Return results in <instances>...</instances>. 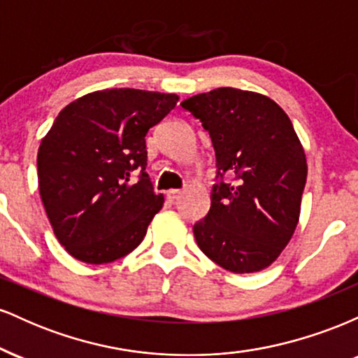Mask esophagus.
I'll return each instance as SVG.
<instances>
[{"instance_id": "obj_1", "label": "esophagus", "mask_w": 358, "mask_h": 358, "mask_svg": "<svg viewBox=\"0 0 358 358\" xmlns=\"http://www.w3.org/2000/svg\"><path fill=\"white\" fill-rule=\"evenodd\" d=\"M180 195H182V192L180 190H168L166 192V199L170 200V202H176V200L180 199Z\"/></svg>"}]
</instances>
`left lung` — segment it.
<instances>
[{
    "label": "left lung",
    "mask_w": 358,
    "mask_h": 358,
    "mask_svg": "<svg viewBox=\"0 0 358 358\" xmlns=\"http://www.w3.org/2000/svg\"><path fill=\"white\" fill-rule=\"evenodd\" d=\"M215 151L210 210L193 225L196 244L220 268L257 273L293 237L306 183V156L287 114L249 90L220 87L182 102Z\"/></svg>",
    "instance_id": "1"
}]
</instances>
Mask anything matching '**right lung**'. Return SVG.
<instances>
[{
    "mask_svg": "<svg viewBox=\"0 0 358 358\" xmlns=\"http://www.w3.org/2000/svg\"><path fill=\"white\" fill-rule=\"evenodd\" d=\"M176 102V94L106 89L60 110L36 166L45 212L72 257L104 264L145 239L165 202L146 173L145 136ZM133 171H140L138 180Z\"/></svg>",
    "mask_w": 358,
    "mask_h": 358,
    "instance_id": "1",
    "label": "right lung"
}]
</instances>
